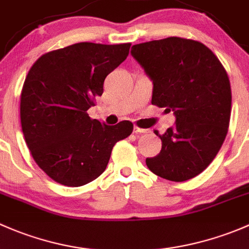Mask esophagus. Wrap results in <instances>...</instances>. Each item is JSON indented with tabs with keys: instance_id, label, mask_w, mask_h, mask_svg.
Returning a JSON list of instances; mask_svg holds the SVG:
<instances>
[{
	"instance_id": "esophagus-1",
	"label": "esophagus",
	"mask_w": 249,
	"mask_h": 249,
	"mask_svg": "<svg viewBox=\"0 0 249 249\" xmlns=\"http://www.w3.org/2000/svg\"><path fill=\"white\" fill-rule=\"evenodd\" d=\"M133 133H135V134H138V133H140V134H145V133H150V129H143V128H139L135 125L134 129H133Z\"/></svg>"
}]
</instances>
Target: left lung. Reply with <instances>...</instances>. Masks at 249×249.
Here are the masks:
<instances>
[{
	"instance_id": "8db88e82",
	"label": "left lung",
	"mask_w": 249,
	"mask_h": 249,
	"mask_svg": "<svg viewBox=\"0 0 249 249\" xmlns=\"http://www.w3.org/2000/svg\"><path fill=\"white\" fill-rule=\"evenodd\" d=\"M130 53L152 80V104L176 116L175 125L160 135V152L146 158V165L169 181L196 178L227 137L231 112L227 71L206 45L186 38L140 43Z\"/></svg>"
}]
</instances>
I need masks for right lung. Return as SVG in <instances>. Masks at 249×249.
<instances>
[{
    "instance_id": "right-lung-1",
    "label": "right lung",
    "mask_w": 249,
    "mask_h": 249,
    "mask_svg": "<svg viewBox=\"0 0 249 249\" xmlns=\"http://www.w3.org/2000/svg\"><path fill=\"white\" fill-rule=\"evenodd\" d=\"M130 43H76L40 56L29 71L20 97L25 142L35 162L53 181L80 187L106 170L114 145L133 132L89 116L107 75L129 53Z\"/></svg>"
}]
</instances>
